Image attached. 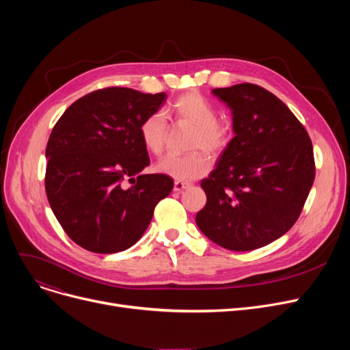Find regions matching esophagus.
Instances as JSON below:
<instances>
[{
	"mask_svg": "<svg viewBox=\"0 0 350 350\" xmlns=\"http://www.w3.org/2000/svg\"><path fill=\"white\" fill-rule=\"evenodd\" d=\"M187 187H190V185H187V183L174 181V191H177V193H181L183 190H186Z\"/></svg>",
	"mask_w": 350,
	"mask_h": 350,
	"instance_id": "esophagus-1",
	"label": "esophagus"
}]
</instances>
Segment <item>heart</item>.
Returning <instances> with one entry per match:
<instances>
[{"label": "heart", "instance_id": "b5f03b06", "mask_svg": "<svg viewBox=\"0 0 350 350\" xmlns=\"http://www.w3.org/2000/svg\"><path fill=\"white\" fill-rule=\"evenodd\" d=\"M167 115L176 124L191 129L187 149L194 152L165 157L157 163L156 170L183 183L206 176L211 169V160L205 152L217 156L227 150L232 140V129L218 119L217 107L196 90L178 96L169 106ZM139 137L146 152L160 156L169 137V127L163 115L159 112L147 115L140 122Z\"/></svg>", "mask_w": 350, "mask_h": 350}]
</instances>
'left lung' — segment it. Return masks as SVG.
I'll return each mask as SVG.
<instances>
[{
    "label": "left lung",
    "mask_w": 350,
    "mask_h": 350,
    "mask_svg": "<svg viewBox=\"0 0 350 350\" xmlns=\"http://www.w3.org/2000/svg\"><path fill=\"white\" fill-rule=\"evenodd\" d=\"M213 94L232 110L235 136L201 181L207 203L196 223L223 248H261L299 218L315 180L314 147L304 124L269 90L238 83Z\"/></svg>",
    "instance_id": "8db88e82"
}]
</instances>
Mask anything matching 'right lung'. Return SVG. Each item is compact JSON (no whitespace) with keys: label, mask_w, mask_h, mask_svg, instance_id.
I'll return each mask as SVG.
<instances>
[{"label":"right lung","mask_w":350,"mask_h":350,"mask_svg":"<svg viewBox=\"0 0 350 350\" xmlns=\"http://www.w3.org/2000/svg\"><path fill=\"white\" fill-rule=\"evenodd\" d=\"M164 100V92L103 88L73 102L53 126L45 191L61 227L79 247L98 254L131 248L173 190L169 176L139 174L150 163L140 122ZM126 179L131 188L124 187Z\"/></svg>","instance_id":"obj_1"}]
</instances>
